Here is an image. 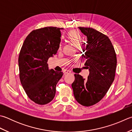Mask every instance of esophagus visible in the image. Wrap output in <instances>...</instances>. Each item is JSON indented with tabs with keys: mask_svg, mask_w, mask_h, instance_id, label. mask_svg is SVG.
<instances>
[{
	"mask_svg": "<svg viewBox=\"0 0 132 132\" xmlns=\"http://www.w3.org/2000/svg\"><path fill=\"white\" fill-rule=\"evenodd\" d=\"M63 72H64V74H68V73H70L71 71L68 70H64Z\"/></svg>",
	"mask_w": 132,
	"mask_h": 132,
	"instance_id": "34e87169",
	"label": "esophagus"
}]
</instances>
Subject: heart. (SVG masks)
Here are the masks:
<instances>
[{
  "label": "heart",
  "mask_w": 132,
  "mask_h": 132,
  "mask_svg": "<svg viewBox=\"0 0 132 132\" xmlns=\"http://www.w3.org/2000/svg\"><path fill=\"white\" fill-rule=\"evenodd\" d=\"M67 37L73 43L74 45L77 47V46L81 45V34L78 31L76 30H72L70 31Z\"/></svg>",
  "instance_id": "1"
}]
</instances>
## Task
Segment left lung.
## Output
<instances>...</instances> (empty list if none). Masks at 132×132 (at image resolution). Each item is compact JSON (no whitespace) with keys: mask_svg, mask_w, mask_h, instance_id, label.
<instances>
[{"mask_svg":"<svg viewBox=\"0 0 132 132\" xmlns=\"http://www.w3.org/2000/svg\"><path fill=\"white\" fill-rule=\"evenodd\" d=\"M87 37L82 59L89 70L87 79L75 74L71 85L75 98L79 104L90 106L101 100L114 79L117 57L109 38L90 27H79Z\"/></svg>","mask_w":132,"mask_h":132,"instance_id":"left-lung-1","label":"left lung"}]
</instances>
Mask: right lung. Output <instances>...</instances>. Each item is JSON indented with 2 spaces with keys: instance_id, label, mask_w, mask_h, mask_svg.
<instances>
[{
  "instance_id": "add662e5",
  "label": "right lung",
  "mask_w": 132,
  "mask_h": 132,
  "mask_svg": "<svg viewBox=\"0 0 132 132\" xmlns=\"http://www.w3.org/2000/svg\"><path fill=\"white\" fill-rule=\"evenodd\" d=\"M62 28L46 27L32 31L23 42L19 63L20 82L29 98L45 105L55 97L56 85L62 72L48 69L49 58L57 53Z\"/></svg>"
}]
</instances>
